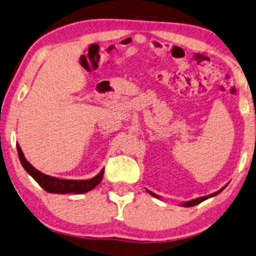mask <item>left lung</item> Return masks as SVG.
<instances>
[{"label":"left lung","instance_id":"left-lung-1","mask_svg":"<svg viewBox=\"0 0 256 256\" xmlns=\"http://www.w3.org/2000/svg\"><path fill=\"white\" fill-rule=\"evenodd\" d=\"M227 185H228V184H227ZM227 185L224 186L222 188H221V190H218V192H212V194H210V195L202 196V198H195V200H187V202H184V203H182V206H186V208H190V206H194V205H198V204H200V203H202L203 200H208V198H213V196H216V195L219 194V192H222V190H224V188L227 187ZM148 190L150 195L154 196V198H160V196L156 195V194H154L153 192H150V190Z\"/></svg>","mask_w":256,"mask_h":256}]
</instances>
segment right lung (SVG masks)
<instances>
[{
    "mask_svg": "<svg viewBox=\"0 0 256 256\" xmlns=\"http://www.w3.org/2000/svg\"><path fill=\"white\" fill-rule=\"evenodd\" d=\"M16 150H18L20 162L24 166V169L32 176V177L36 180L37 184L48 192H54V194H68V192H74V194H84L93 190L98 184L102 182L104 169L100 170L98 174L95 177L86 180H69V179H58L56 177H51L43 172H40L34 168L30 163H29L26 158H24L22 148H20L19 144H16Z\"/></svg>",
    "mask_w": 256,
    "mask_h": 256,
    "instance_id": "1",
    "label": "right lung"
}]
</instances>
